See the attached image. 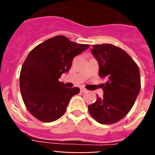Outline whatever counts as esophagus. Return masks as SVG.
<instances>
[{"mask_svg": "<svg viewBox=\"0 0 155 155\" xmlns=\"http://www.w3.org/2000/svg\"><path fill=\"white\" fill-rule=\"evenodd\" d=\"M80 91H81L82 92H87V89L84 88V87H81V88H80Z\"/></svg>", "mask_w": 155, "mask_h": 155, "instance_id": "esophagus-1", "label": "esophagus"}]
</instances>
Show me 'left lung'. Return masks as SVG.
<instances>
[{
    "mask_svg": "<svg viewBox=\"0 0 155 155\" xmlns=\"http://www.w3.org/2000/svg\"><path fill=\"white\" fill-rule=\"evenodd\" d=\"M92 53L99 63L100 77L106 78L102 98L88 105L97 122L110 125L127 115L141 89L139 68L126 52L112 44L93 45Z\"/></svg>",
    "mask_w": 155,
    "mask_h": 155,
    "instance_id": "left-lung-1",
    "label": "left lung"
}]
</instances>
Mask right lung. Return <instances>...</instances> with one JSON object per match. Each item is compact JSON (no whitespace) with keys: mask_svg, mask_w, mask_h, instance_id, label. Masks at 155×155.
I'll return each mask as SVG.
<instances>
[{"mask_svg":"<svg viewBox=\"0 0 155 155\" xmlns=\"http://www.w3.org/2000/svg\"><path fill=\"white\" fill-rule=\"evenodd\" d=\"M90 47L62 35L51 38L29 53L20 73V90L27 110L42 122H52L65 113L79 87H65L58 81L70 70L74 57Z\"/></svg>","mask_w":155,"mask_h":155,"instance_id":"right-lung-1","label":"right lung"}]
</instances>
